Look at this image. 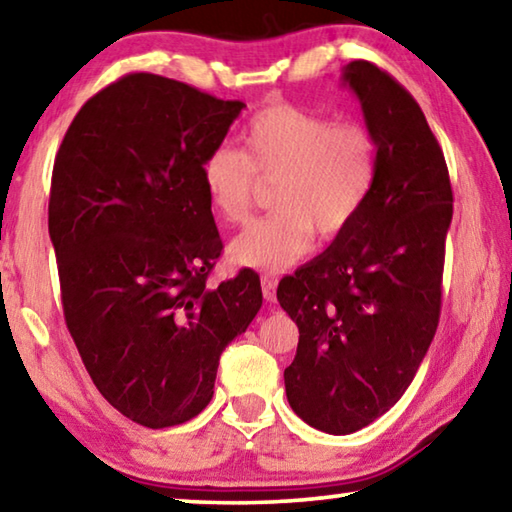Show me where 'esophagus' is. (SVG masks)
<instances>
[{"instance_id": "1", "label": "esophagus", "mask_w": 512, "mask_h": 512, "mask_svg": "<svg viewBox=\"0 0 512 512\" xmlns=\"http://www.w3.org/2000/svg\"><path fill=\"white\" fill-rule=\"evenodd\" d=\"M262 293H264V300H268V302H275V298H277V282L273 280L271 275H262Z\"/></svg>"}]
</instances>
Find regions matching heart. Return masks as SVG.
Instances as JSON below:
<instances>
[{
    "mask_svg": "<svg viewBox=\"0 0 512 512\" xmlns=\"http://www.w3.org/2000/svg\"><path fill=\"white\" fill-rule=\"evenodd\" d=\"M244 149L216 146L203 160L207 201L225 221H244L257 176L277 178V212L248 223L230 244L232 262L280 273L305 257L314 232L341 237L366 207L377 176V142L366 126L293 103H271L248 119Z\"/></svg>",
    "mask_w": 512,
    "mask_h": 512,
    "instance_id": "obj_1",
    "label": "heart"
}]
</instances>
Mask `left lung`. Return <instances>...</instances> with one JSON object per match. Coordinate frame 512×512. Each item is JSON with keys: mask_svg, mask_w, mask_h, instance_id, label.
Returning a JSON list of instances; mask_svg holds the SVG:
<instances>
[{"mask_svg": "<svg viewBox=\"0 0 512 512\" xmlns=\"http://www.w3.org/2000/svg\"><path fill=\"white\" fill-rule=\"evenodd\" d=\"M343 83L377 142L375 185L357 221L277 287L300 332L287 400L334 436L375 422L418 372L440 318L454 203L418 101L368 60L345 65Z\"/></svg>", "mask_w": 512, "mask_h": 512, "instance_id": "left-lung-1", "label": "left lung"}]
</instances>
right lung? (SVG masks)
I'll return each instance as SVG.
<instances>
[{"instance_id": "obj_1", "label": "right lung", "mask_w": 512, "mask_h": 512, "mask_svg": "<svg viewBox=\"0 0 512 512\" xmlns=\"http://www.w3.org/2000/svg\"><path fill=\"white\" fill-rule=\"evenodd\" d=\"M244 108L126 74L85 101L56 153L49 237L65 323L99 393L142 427L201 413L225 345L262 307L250 268L207 287L223 244L201 167Z\"/></svg>"}]
</instances>
